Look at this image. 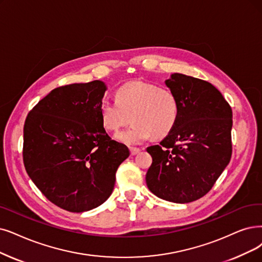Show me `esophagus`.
<instances>
[{"label":"esophagus","instance_id":"obj_1","mask_svg":"<svg viewBox=\"0 0 262 262\" xmlns=\"http://www.w3.org/2000/svg\"><path fill=\"white\" fill-rule=\"evenodd\" d=\"M130 151H131V155H132V156H135V155H138V154L141 151V149L138 148V147H131V148H130Z\"/></svg>","mask_w":262,"mask_h":262}]
</instances>
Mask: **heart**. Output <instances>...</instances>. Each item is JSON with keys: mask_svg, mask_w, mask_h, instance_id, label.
Wrapping results in <instances>:
<instances>
[{"mask_svg": "<svg viewBox=\"0 0 262 262\" xmlns=\"http://www.w3.org/2000/svg\"><path fill=\"white\" fill-rule=\"evenodd\" d=\"M179 115L180 103L172 91L143 81L125 83L116 91V101L104 99L100 103L103 127L108 131H118L131 116L133 124L116 135L127 145L140 144L151 135L157 139L166 137Z\"/></svg>", "mask_w": 262, "mask_h": 262, "instance_id": "obj_1", "label": "heart"}]
</instances>
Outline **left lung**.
I'll list each match as a JSON object with an SVG mask.
<instances>
[{"label":"left lung","mask_w":262,"mask_h":262,"mask_svg":"<svg viewBox=\"0 0 262 262\" xmlns=\"http://www.w3.org/2000/svg\"><path fill=\"white\" fill-rule=\"evenodd\" d=\"M166 87L180 103L179 119L159 145L147 147L152 163L148 189L174 203L205 195L229 164L232 154V110L205 80L174 73Z\"/></svg>","instance_id":"left-lung-1"}]
</instances>
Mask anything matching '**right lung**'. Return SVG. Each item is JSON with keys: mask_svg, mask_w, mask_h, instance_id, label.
Returning a JSON list of instances; mask_svg holds the SVG:
<instances>
[{"mask_svg": "<svg viewBox=\"0 0 262 262\" xmlns=\"http://www.w3.org/2000/svg\"><path fill=\"white\" fill-rule=\"evenodd\" d=\"M106 89L102 80L56 88L25 122L27 173L50 202L69 212H87L105 202L118 166L130 155L103 127L100 103Z\"/></svg>", "mask_w": 262, "mask_h": 262, "instance_id": "1", "label": "right lung"}]
</instances>
